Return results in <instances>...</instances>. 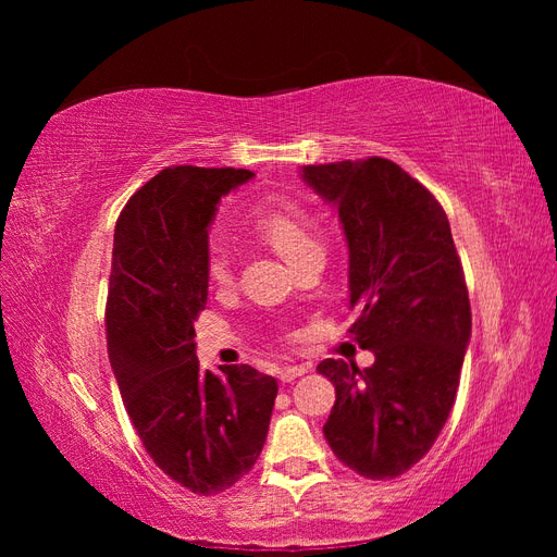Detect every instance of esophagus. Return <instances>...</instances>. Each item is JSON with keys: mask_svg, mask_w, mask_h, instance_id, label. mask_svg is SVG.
Returning <instances> with one entry per match:
<instances>
[{"mask_svg": "<svg viewBox=\"0 0 557 557\" xmlns=\"http://www.w3.org/2000/svg\"><path fill=\"white\" fill-rule=\"evenodd\" d=\"M307 372H309V364H285V367L278 369V379L283 383H290V381H295L299 376H305Z\"/></svg>", "mask_w": 557, "mask_h": 557, "instance_id": "34e87169", "label": "esophagus"}]
</instances>
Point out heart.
Segmentation results:
<instances>
[{
	"mask_svg": "<svg viewBox=\"0 0 557 557\" xmlns=\"http://www.w3.org/2000/svg\"><path fill=\"white\" fill-rule=\"evenodd\" d=\"M258 227L267 237V242L293 264H297L299 258L307 256L309 250L320 248V242L313 232L311 215L307 211H301L299 207L283 205L267 211L260 215ZM230 274H232V250L225 242L215 239L209 246L207 276L211 283L223 285L230 281Z\"/></svg>",
	"mask_w": 557,
	"mask_h": 557,
	"instance_id": "obj_1",
	"label": "heart"
}]
</instances>
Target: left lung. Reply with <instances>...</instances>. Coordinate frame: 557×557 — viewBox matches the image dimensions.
Returning <instances> with one entry per match:
<instances>
[{
  "label": "left lung",
  "mask_w": 557,
  "mask_h": 557,
  "mask_svg": "<svg viewBox=\"0 0 557 557\" xmlns=\"http://www.w3.org/2000/svg\"><path fill=\"white\" fill-rule=\"evenodd\" d=\"M299 176L339 213L350 332L376 358L367 369L318 364L336 391L325 440L356 474L395 479L446 425L471 336L448 218L425 185L385 158L307 164Z\"/></svg>",
  "instance_id": "left-lung-1"
}]
</instances>
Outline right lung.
Listing matches in <instances>:
<instances>
[{
    "label": "right lung",
    "mask_w": 557,
    "mask_h": 557,
    "mask_svg": "<svg viewBox=\"0 0 557 557\" xmlns=\"http://www.w3.org/2000/svg\"><path fill=\"white\" fill-rule=\"evenodd\" d=\"M248 170L170 166L132 195L113 234L109 360L146 453L195 495H218L256 465L278 383L248 364L199 369L209 227Z\"/></svg>",
    "instance_id": "obj_1"
}]
</instances>
